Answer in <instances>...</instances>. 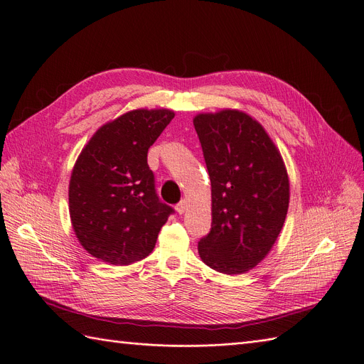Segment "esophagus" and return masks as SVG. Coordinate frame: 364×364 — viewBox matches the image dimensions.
<instances>
[{"instance_id": "1", "label": "esophagus", "mask_w": 364, "mask_h": 364, "mask_svg": "<svg viewBox=\"0 0 364 364\" xmlns=\"http://www.w3.org/2000/svg\"><path fill=\"white\" fill-rule=\"evenodd\" d=\"M188 210V201L186 200H182L178 205H176V211L179 213V215H182V213H185Z\"/></svg>"}]
</instances>
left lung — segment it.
Wrapping results in <instances>:
<instances>
[{"label": "left lung", "instance_id": "1", "mask_svg": "<svg viewBox=\"0 0 364 364\" xmlns=\"http://www.w3.org/2000/svg\"><path fill=\"white\" fill-rule=\"evenodd\" d=\"M211 182V230L201 260L225 274L262 263L282 230L289 178L279 148L260 122L237 109L194 117Z\"/></svg>", "mask_w": 364, "mask_h": 364}]
</instances>
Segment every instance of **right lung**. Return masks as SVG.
Listing matches in <instances>:
<instances>
[{
	"mask_svg": "<svg viewBox=\"0 0 364 364\" xmlns=\"http://www.w3.org/2000/svg\"><path fill=\"white\" fill-rule=\"evenodd\" d=\"M175 117L136 109L104 123L82 148L69 182L75 235L92 257L113 266L145 259L173 210L160 203L146 154Z\"/></svg>",
	"mask_w": 364,
	"mask_h": 364,
	"instance_id": "right-lung-1",
	"label": "right lung"
}]
</instances>
